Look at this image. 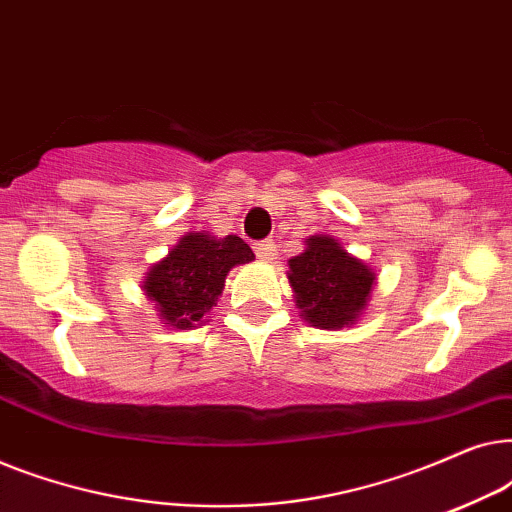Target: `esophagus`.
Instances as JSON below:
<instances>
[{"instance_id":"1","label":"esophagus","mask_w":512,"mask_h":512,"mask_svg":"<svg viewBox=\"0 0 512 512\" xmlns=\"http://www.w3.org/2000/svg\"><path fill=\"white\" fill-rule=\"evenodd\" d=\"M254 251H256V256L261 258V261L270 263L272 258L277 256V244H275V242H270V240H265V242H258L256 247H254Z\"/></svg>"}]
</instances>
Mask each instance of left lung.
<instances>
[{
  "label": "left lung",
  "instance_id": "8db88e82",
  "mask_svg": "<svg viewBox=\"0 0 512 512\" xmlns=\"http://www.w3.org/2000/svg\"><path fill=\"white\" fill-rule=\"evenodd\" d=\"M289 268L296 303L303 312L300 317L328 331L354 324L375 282V272L328 235H312L303 254L291 258Z\"/></svg>",
  "mask_w": 512,
  "mask_h": 512
}]
</instances>
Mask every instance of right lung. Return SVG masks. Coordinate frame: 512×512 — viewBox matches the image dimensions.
<instances>
[{"label":"right lung","instance_id":"add662e5","mask_svg":"<svg viewBox=\"0 0 512 512\" xmlns=\"http://www.w3.org/2000/svg\"><path fill=\"white\" fill-rule=\"evenodd\" d=\"M254 261V251L237 235L188 233L170 256L156 263L144 291L172 328H191L212 310L233 265Z\"/></svg>","mask_w":512,"mask_h":512}]
</instances>
